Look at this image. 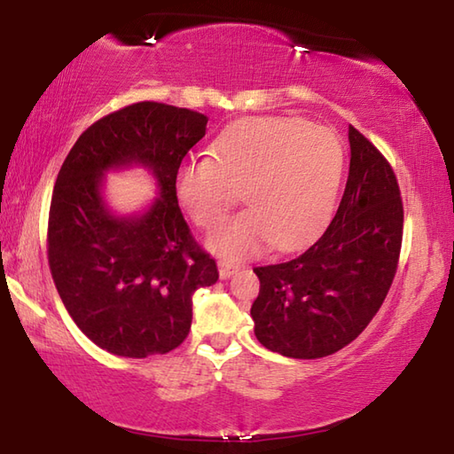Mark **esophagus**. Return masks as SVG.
Wrapping results in <instances>:
<instances>
[{
  "instance_id": "esophagus-1",
  "label": "esophagus",
  "mask_w": 454,
  "mask_h": 454,
  "mask_svg": "<svg viewBox=\"0 0 454 454\" xmlns=\"http://www.w3.org/2000/svg\"><path fill=\"white\" fill-rule=\"evenodd\" d=\"M218 267H220V278H230L239 269L236 263L226 262V259H220Z\"/></svg>"
}]
</instances>
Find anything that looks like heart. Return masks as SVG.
<instances>
[{
  "label": "heart",
  "instance_id": "heart-1",
  "mask_svg": "<svg viewBox=\"0 0 454 454\" xmlns=\"http://www.w3.org/2000/svg\"><path fill=\"white\" fill-rule=\"evenodd\" d=\"M340 138L301 119L252 117L220 132L212 158H191L176 176L183 210L200 228H212L246 189L252 207L208 238L212 252L238 259L273 242L291 249L320 232L341 181Z\"/></svg>",
  "mask_w": 454,
  "mask_h": 454
}]
</instances>
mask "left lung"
Returning <instances> with one entry per match:
<instances>
[{
	"instance_id": "obj_1",
	"label": "left lung",
	"mask_w": 454,
	"mask_h": 454,
	"mask_svg": "<svg viewBox=\"0 0 454 454\" xmlns=\"http://www.w3.org/2000/svg\"><path fill=\"white\" fill-rule=\"evenodd\" d=\"M349 146V176L325 232L301 255L254 267L255 337L293 359H320L359 337L398 269L403 234L398 179L355 127Z\"/></svg>"
}]
</instances>
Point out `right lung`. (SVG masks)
I'll list each match as a JSON object with an SVG mask.
<instances>
[{"instance_id":"obj_1","label":"right lung","mask_w":454,"mask_h":454,"mask_svg":"<svg viewBox=\"0 0 454 454\" xmlns=\"http://www.w3.org/2000/svg\"><path fill=\"white\" fill-rule=\"evenodd\" d=\"M202 113L142 101L93 122L67 153L48 212V265L75 325L113 355L144 359L176 349L191 330L192 293L218 281L176 195L183 158L205 137ZM140 162L160 197L140 217H114L102 173Z\"/></svg>"}]
</instances>
